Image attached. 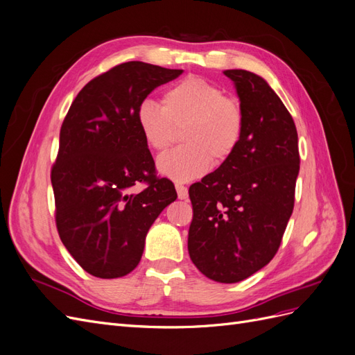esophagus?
Listing matches in <instances>:
<instances>
[{
	"instance_id": "1",
	"label": "esophagus",
	"mask_w": 355,
	"mask_h": 355,
	"mask_svg": "<svg viewBox=\"0 0 355 355\" xmlns=\"http://www.w3.org/2000/svg\"><path fill=\"white\" fill-rule=\"evenodd\" d=\"M176 191H178V197L179 200H187L188 198V188L180 185V184H176Z\"/></svg>"
}]
</instances>
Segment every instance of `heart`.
<instances>
[{"instance_id": "1", "label": "heart", "mask_w": 355, "mask_h": 355, "mask_svg": "<svg viewBox=\"0 0 355 355\" xmlns=\"http://www.w3.org/2000/svg\"><path fill=\"white\" fill-rule=\"evenodd\" d=\"M136 124L145 144L163 151L173 128L184 127L185 146L159 155L157 168L176 182H189L207 173L213 161H227L237 149L244 128L240 105L225 98L222 89L198 77H188L163 96V110L151 101L139 103Z\"/></svg>"}]
</instances>
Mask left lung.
<instances>
[{"mask_svg":"<svg viewBox=\"0 0 355 355\" xmlns=\"http://www.w3.org/2000/svg\"><path fill=\"white\" fill-rule=\"evenodd\" d=\"M223 73L237 92L244 128L235 153L189 187L188 252L200 272L231 284L275 256L293 211L300 159L293 118L270 84L244 69Z\"/></svg>","mask_w":355,"mask_h":355,"instance_id":"8db88e82","label":"left lung"}]
</instances>
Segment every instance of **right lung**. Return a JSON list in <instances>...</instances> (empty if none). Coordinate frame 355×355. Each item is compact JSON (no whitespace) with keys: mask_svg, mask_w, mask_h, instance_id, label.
<instances>
[{"mask_svg":"<svg viewBox=\"0 0 355 355\" xmlns=\"http://www.w3.org/2000/svg\"><path fill=\"white\" fill-rule=\"evenodd\" d=\"M182 69L125 62L77 94L60 128L51 168L60 240L84 271L99 278L132 272L151 225L178 198L173 182L157 178L136 124V110ZM146 181L142 193L132 187Z\"/></svg>","mask_w":355,"mask_h":355,"instance_id":"1","label":"right lung"}]
</instances>
